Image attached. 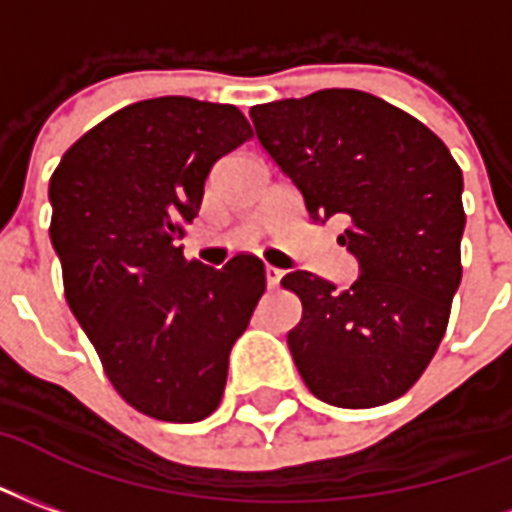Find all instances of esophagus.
I'll list each match as a JSON object with an SVG mask.
<instances>
[{
	"label": "esophagus",
	"instance_id": "34e87169",
	"mask_svg": "<svg viewBox=\"0 0 512 512\" xmlns=\"http://www.w3.org/2000/svg\"><path fill=\"white\" fill-rule=\"evenodd\" d=\"M267 286H270V289H275V286H278V283H281V278H283V272L278 270V267H267Z\"/></svg>",
	"mask_w": 512,
	"mask_h": 512
}]
</instances>
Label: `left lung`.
<instances>
[{
	"label": "left lung",
	"instance_id": "left-lung-1",
	"mask_svg": "<svg viewBox=\"0 0 512 512\" xmlns=\"http://www.w3.org/2000/svg\"><path fill=\"white\" fill-rule=\"evenodd\" d=\"M256 138L311 220L343 218L360 267L349 289L308 270L289 349L302 382L341 409L395 401L431 363L461 283L464 177L442 138L387 100L322 89L251 108Z\"/></svg>",
	"mask_w": 512,
	"mask_h": 512
}]
</instances>
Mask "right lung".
Wrapping results in <instances>:
<instances>
[{"mask_svg": "<svg viewBox=\"0 0 512 512\" xmlns=\"http://www.w3.org/2000/svg\"><path fill=\"white\" fill-rule=\"evenodd\" d=\"M251 136L229 103L141 100L78 138L48 185L67 305L114 390L155 420L218 409L231 346L267 289L251 253L212 270L177 245L212 166Z\"/></svg>", "mask_w": 512, "mask_h": 512, "instance_id": "add662e5", "label": "right lung"}]
</instances>
